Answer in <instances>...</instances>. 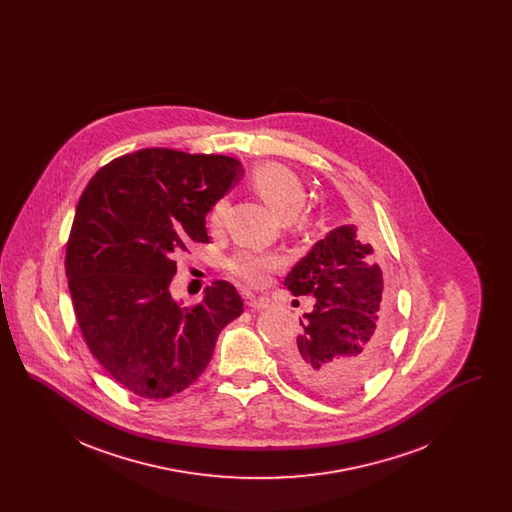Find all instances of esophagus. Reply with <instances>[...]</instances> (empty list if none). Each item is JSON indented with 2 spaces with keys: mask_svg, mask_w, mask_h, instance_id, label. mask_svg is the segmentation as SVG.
<instances>
[{
  "mask_svg": "<svg viewBox=\"0 0 512 512\" xmlns=\"http://www.w3.org/2000/svg\"><path fill=\"white\" fill-rule=\"evenodd\" d=\"M247 301V305L251 307V309H255V311H263V309H267L268 305H270V299L265 297V295H253V293H247V297H245Z\"/></svg>",
  "mask_w": 512,
  "mask_h": 512,
  "instance_id": "34e87169",
  "label": "esophagus"
}]
</instances>
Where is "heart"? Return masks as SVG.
I'll use <instances>...</instances> for the list:
<instances>
[{
  "instance_id": "1",
  "label": "heart",
  "mask_w": 512,
  "mask_h": 512,
  "mask_svg": "<svg viewBox=\"0 0 512 512\" xmlns=\"http://www.w3.org/2000/svg\"><path fill=\"white\" fill-rule=\"evenodd\" d=\"M251 186L261 195V199L272 209V213L280 219L288 220L295 217L305 205V188L301 180L290 169L267 163L257 167L251 174ZM228 201L220 197L209 211L211 226H220L226 215ZM280 257L272 253H255V251H240L236 253L228 268L234 276L242 278L253 286H261L268 280V274L280 267Z\"/></svg>"
}]
</instances>
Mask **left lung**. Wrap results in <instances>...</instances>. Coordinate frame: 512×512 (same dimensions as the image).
Instances as JSON below:
<instances>
[{
    "label": "left lung",
    "instance_id": "obj_1",
    "mask_svg": "<svg viewBox=\"0 0 512 512\" xmlns=\"http://www.w3.org/2000/svg\"><path fill=\"white\" fill-rule=\"evenodd\" d=\"M293 295L315 297L299 318L301 334L284 353L293 378L309 390L338 397L357 390L376 370L386 345L384 276L374 247L353 224L330 230L288 272Z\"/></svg>",
    "mask_w": 512,
    "mask_h": 512
}]
</instances>
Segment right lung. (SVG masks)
I'll return each mask as SVG.
<instances>
[{
	"mask_svg": "<svg viewBox=\"0 0 512 512\" xmlns=\"http://www.w3.org/2000/svg\"><path fill=\"white\" fill-rule=\"evenodd\" d=\"M242 176L232 157L153 147L111 161L86 186L65 268L82 336L122 388L146 399L186 390L242 315L224 280L192 309L171 293L174 259L209 244L205 217Z\"/></svg>",
	"mask_w": 512,
	"mask_h": 512,
	"instance_id": "add662e5",
	"label": "right lung"
}]
</instances>
